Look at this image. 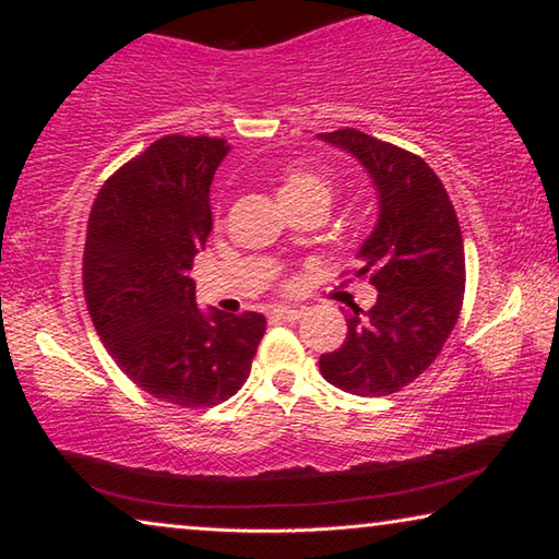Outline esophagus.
Wrapping results in <instances>:
<instances>
[{
  "label": "esophagus",
  "mask_w": 559,
  "mask_h": 559,
  "mask_svg": "<svg viewBox=\"0 0 559 559\" xmlns=\"http://www.w3.org/2000/svg\"><path fill=\"white\" fill-rule=\"evenodd\" d=\"M300 316H302V310H298V308H276L271 313V318L281 320V323H296V320H300Z\"/></svg>",
  "instance_id": "obj_1"
}]
</instances>
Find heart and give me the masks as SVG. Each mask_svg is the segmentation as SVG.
<instances>
[{
    "label": "heart",
    "mask_w": 559,
    "mask_h": 559,
    "mask_svg": "<svg viewBox=\"0 0 559 559\" xmlns=\"http://www.w3.org/2000/svg\"><path fill=\"white\" fill-rule=\"evenodd\" d=\"M310 194L328 197L330 194L328 179L320 177L318 173H310V169L290 167L281 179V187H278L281 200H296V197H310Z\"/></svg>",
    "instance_id": "heart-1"
}]
</instances>
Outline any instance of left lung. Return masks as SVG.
I'll list each match as a JSON object with an SVG mask.
<instances>
[{"label":"left lung","instance_id":"8db88e82","mask_svg":"<svg viewBox=\"0 0 559 559\" xmlns=\"http://www.w3.org/2000/svg\"><path fill=\"white\" fill-rule=\"evenodd\" d=\"M318 140L353 155L377 189V224L355 271V278H370L377 302L347 318L345 343L318 365L337 390L386 396L427 370L456 325L466 288L461 226L421 157L355 128Z\"/></svg>","mask_w":559,"mask_h":559}]
</instances>
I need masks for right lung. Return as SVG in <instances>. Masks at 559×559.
Wrapping results in <instances>:
<instances>
[{"instance_id":"right-lung-1","label":"right lung","mask_w":559,"mask_h":559,"mask_svg":"<svg viewBox=\"0 0 559 559\" xmlns=\"http://www.w3.org/2000/svg\"><path fill=\"white\" fill-rule=\"evenodd\" d=\"M229 150L206 135L157 140L103 185L83 251L88 313L110 357L140 390L189 409L239 392L266 333L261 313L197 308L189 278Z\"/></svg>"}]
</instances>
